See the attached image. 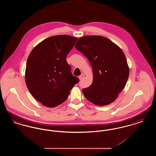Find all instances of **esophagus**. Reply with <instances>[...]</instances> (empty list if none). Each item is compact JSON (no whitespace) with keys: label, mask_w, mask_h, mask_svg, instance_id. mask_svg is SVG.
Wrapping results in <instances>:
<instances>
[{"label":"esophagus","mask_w":156,"mask_h":156,"mask_svg":"<svg viewBox=\"0 0 156 156\" xmlns=\"http://www.w3.org/2000/svg\"><path fill=\"white\" fill-rule=\"evenodd\" d=\"M84 76H85V75L83 74H81V75H80V76H79V78L80 79V80H82L83 78H84Z\"/></svg>","instance_id":"esophagus-1"}]
</instances>
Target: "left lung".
I'll return each instance as SVG.
<instances>
[{
    "instance_id": "8db88e82",
    "label": "left lung",
    "mask_w": 156,
    "mask_h": 156,
    "mask_svg": "<svg viewBox=\"0 0 156 156\" xmlns=\"http://www.w3.org/2000/svg\"><path fill=\"white\" fill-rule=\"evenodd\" d=\"M75 47L88 58L93 70L92 84L82 89L84 96L97 105L111 104L125 88L129 75L123 51L101 36L81 37Z\"/></svg>"
}]
</instances>
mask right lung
Returning <instances> with one entry per match:
<instances>
[{
  "label": "right lung",
  "instance_id": "right-lung-1",
  "mask_svg": "<svg viewBox=\"0 0 156 156\" xmlns=\"http://www.w3.org/2000/svg\"><path fill=\"white\" fill-rule=\"evenodd\" d=\"M77 40L68 35L48 37L30 52L26 64V83L31 95L44 106L53 108L63 103L79 82L71 73L66 59Z\"/></svg>",
  "mask_w": 156,
  "mask_h": 156
}]
</instances>
